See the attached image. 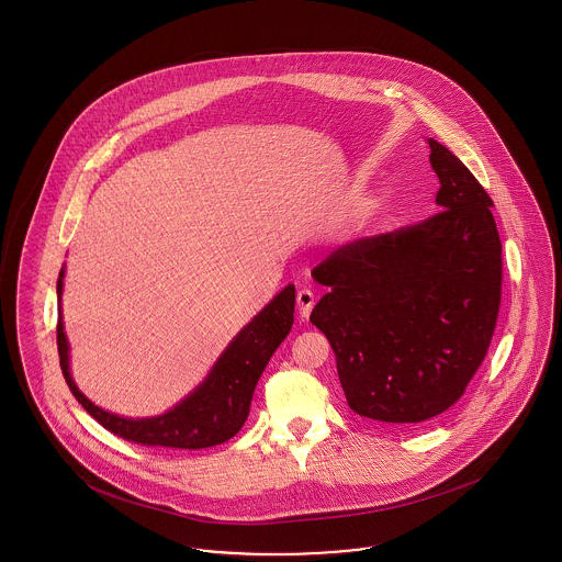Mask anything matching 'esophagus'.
<instances>
[{"instance_id": "obj_1", "label": "esophagus", "mask_w": 562, "mask_h": 562, "mask_svg": "<svg viewBox=\"0 0 562 562\" xmlns=\"http://www.w3.org/2000/svg\"><path fill=\"white\" fill-rule=\"evenodd\" d=\"M314 303H316V299H314V293H312L310 289H301V291H299V314H301V318H303V321H305V318L312 314V307H314Z\"/></svg>"}]
</instances>
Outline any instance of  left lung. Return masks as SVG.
Returning a JSON list of instances; mask_svg holds the SVG:
<instances>
[{
  "mask_svg": "<svg viewBox=\"0 0 562 562\" xmlns=\"http://www.w3.org/2000/svg\"><path fill=\"white\" fill-rule=\"evenodd\" d=\"M429 146L439 212L355 239L312 269L329 293L310 323L329 339L350 409L380 423L452 407L488 352L501 305L493 199L443 144Z\"/></svg>",
  "mask_w": 562,
  "mask_h": 562,
  "instance_id": "8db88e82",
  "label": "left lung"
}]
</instances>
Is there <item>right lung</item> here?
Instances as JSON below:
<instances>
[{
  "label": "right lung",
  "instance_id": "obj_1",
  "mask_svg": "<svg viewBox=\"0 0 562 562\" xmlns=\"http://www.w3.org/2000/svg\"><path fill=\"white\" fill-rule=\"evenodd\" d=\"M64 271L59 273L57 293L64 289ZM295 312V286L289 284L282 293L265 307L261 314L252 318L250 325L239 330V335L223 352L218 363L210 371L205 382L193 395L187 396L173 409L157 418H121L116 414L103 412L82 395L71 375L67 359V339L64 323L59 314L57 323V348L59 363L66 378L67 386L76 401L100 423L103 429L139 443V446H159V448H184L201 450L210 446H218L232 439L237 430L244 427L255 386L269 363L276 348L284 341L293 327Z\"/></svg>",
  "mask_w": 562,
  "mask_h": 562
}]
</instances>
